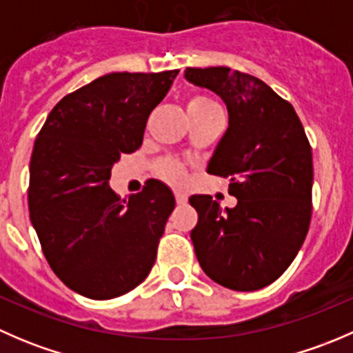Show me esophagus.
<instances>
[{
	"label": "esophagus",
	"instance_id": "obj_1",
	"mask_svg": "<svg viewBox=\"0 0 353 353\" xmlns=\"http://www.w3.org/2000/svg\"><path fill=\"white\" fill-rule=\"evenodd\" d=\"M174 196H176L177 205H184V203L188 201V194L184 193V191H176V193H174Z\"/></svg>",
	"mask_w": 353,
	"mask_h": 353
}]
</instances>
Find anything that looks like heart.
<instances>
[{
    "label": "heart",
    "instance_id": "1",
    "mask_svg": "<svg viewBox=\"0 0 353 353\" xmlns=\"http://www.w3.org/2000/svg\"><path fill=\"white\" fill-rule=\"evenodd\" d=\"M188 110H196V112H210V110H220V105L216 104L215 101H212L210 97H205V95H198V97H193L190 102H188ZM160 174H162L165 179L172 181V183H179L183 181L184 172L183 165L176 160H163L159 167Z\"/></svg>",
    "mask_w": 353,
    "mask_h": 353
}]
</instances>
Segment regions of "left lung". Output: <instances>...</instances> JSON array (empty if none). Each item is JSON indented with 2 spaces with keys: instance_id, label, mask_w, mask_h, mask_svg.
I'll use <instances>...</instances> for the list:
<instances>
[{
  "instance_id": "8db88e82",
  "label": "left lung",
  "mask_w": 353,
  "mask_h": 353,
  "mask_svg": "<svg viewBox=\"0 0 353 353\" xmlns=\"http://www.w3.org/2000/svg\"><path fill=\"white\" fill-rule=\"evenodd\" d=\"M184 78L215 92L229 128L206 172L227 177L234 208L194 194L191 230L203 272L222 287L252 292L290 266L311 222L312 154L294 108L265 81L227 66L186 68Z\"/></svg>"
}]
</instances>
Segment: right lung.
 Instances as JSON below:
<instances>
[{"mask_svg": "<svg viewBox=\"0 0 353 353\" xmlns=\"http://www.w3.org/2000/svg\"><path fill=\"white\" fill-rule=\"evenodd\" d=\"M177 73L104 74L63 97L35 138L30 222L52 272L77 294L119 297L154 266L172 191L148 181L123 199L109 179L119 157L141 147L148 116Z\"/></svg>", "mask_w": 353, "mask_h": 353, "instance_id": "1", "label": "right lung"}]
</instances>
